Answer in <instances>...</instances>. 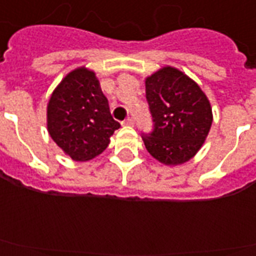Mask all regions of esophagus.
Listing matches in <instances>:
<instances>
[{"label":"esophagus","mask_w":256,"mask_h":256,"mask_svg":"<svg viewBox=\"0 0 256 256\" xmlns=\"http://www.w3.org/2000/svg\"><path fill=\"white\" fill-rule=\"evenodd\" d=\"M123 124L124 126H133V124H134V120H133L132 118H126L123 122Z\"/></svg>","instance_id":"1"}]
</instances>
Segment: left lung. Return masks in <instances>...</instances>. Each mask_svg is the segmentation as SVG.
Returning a JSON list of instances; mask_svg holds the SVG:
<instances>
[{
    "label": "left lung",
    "mask_w": 256,
    "mask_h": 256,
    "mask_svg": "<svg viewBox=\"0 0 256 256\" xmlns=\"http://www.w3.org/2000/svg\"><path fill=\"white\" fill-rule=\"evenodd\" d=\"M145 94L153 122V130L142 133L146 150L168 166L191 160L212 126L206 94L191 78L171 66L146 78Z\"/></svg>",
    "instance_id": "obj_1"
}]
</instances>
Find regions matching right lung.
Returning <instances> with one entry per match:
<instances>
[{
	"instance_id": "obj_1",
	"label": "right lung",
	"mask_w": 256,
	"mask_h": 256,
	"mask_svg": "<svg viewBox=\"0 0 256 256\" xmlns=\"http://www.w3.org/2000/svg\"><path fill=\"white\" fill-rule=\"evenodd\" d=\"M52 140L74 161H88L108 146L120 123L111 116L108 100L95 73L70 72L56 88L47 108Z\"/></svg>"
}]
</instances>
